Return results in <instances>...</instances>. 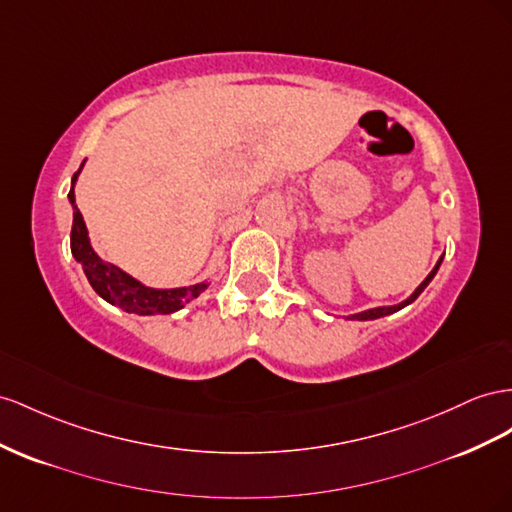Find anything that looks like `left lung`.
<instances>
[{"instance_id": "1", "label": "left lung", "mask_w": 512, "mask_h": 512, "mask_svg": "<svg viewBox=\"0 0 512 512\" xmlns=\"http://www.w3.org/2000/svg\"><path fill=\"white\" fill-rule=\"evenodd\" d=\"M441 260H444V254H441V258L435 262L433 271L426 275V278L422 280V284H420L416 290H413V293H411L405 301L394 303V306H379V308H370V310L357 312V314H349V316H344V319H347V321H375V319H381V316H390V314H394V312H398V310H403L405 306H409V303L416 301V299L420 297L422 290H424L428 284H431V280L435 278V273H437V271H439V267H441Z\"/></svg>"}]
</instances>
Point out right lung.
I'll return each instance as SVG.
<instances>
[{
    "instance_id": "add662e5",
    "label": "right lung",
    "mask_w": 512,
    "mask_h": 512,
    "mask_svg": "<svg viewBox=\"0 0 512 512\" xmlns=\"http://www.w3.org/2000/svg\"><path fill=\"white\" fill-rule=\"evenodd\" d=\"M86 161L79 165V170L73 174L71 191H68V202L73 206V230H71V252L73 258L79 262L81 269H84L90 286L94 293L101 299H105L112 306L137 314V316H153V314H172L183 310L189 301L200 297L209 282H198L191 286H178V288H153L146 286L127 271L112 265V262L103 260L99 254L94 252V247L88 237V228L84 222V215L79 213L77 202H75V185L77 178L84 170Z\"/></svg>"
}]
</instances>
